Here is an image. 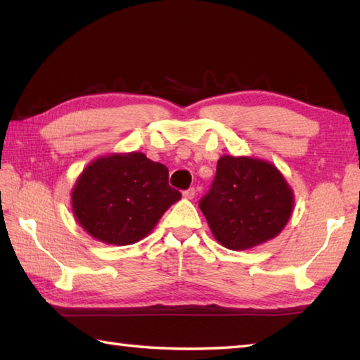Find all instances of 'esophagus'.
Here are the masks:
<instances>
[{
  "label": "esophagus",
  "instance_id": "esophagus-1",
  "mask_svg": "<svg viewBox=\"0 0 360 360\" xmlns=\"http://www.w3.org/2000/svg\"><path fill=\"white\" fill-rule=\"evenodd\" d=\"M182 195H184L186 200H193V198H195V188L190 187L188 190H184V192H182Z\"/></svg>",
  "mask_w": 360,
  "mask_h": 360
}]
</instances>
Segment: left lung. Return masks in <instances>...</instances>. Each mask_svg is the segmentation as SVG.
Listing matches in <instances>:
<instances>
[{
    "mask_svg": "<svg viewBox=\"0 0 360 360\" xmlns=\"http://www.w3.org/2000/svg\"><path fill=\"white\" fill-rule=\"evenodd\" d=\"M200 209L217 241L246 250L275 238L288 224L294 193L277 167L249 156H221Z\"/></svg>",
    "mask_w": 360,
    "mask_h": 360,
    "instance_id": "obj_1",
    "label": "left lung"
}]
</instances>
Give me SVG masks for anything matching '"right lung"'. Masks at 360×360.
I'll use <instances>...</instances> for the list:
<instances>
[{
	"label": "right lung",
	"mask_w": 360,
	"mask_h": 360,
	"mask_svg": "<svg viewBox=\"0 0 360 360\" xmlns=\"http://www.w3.org/2000/svg\"><path fill=\"white\" fill-rule=\"evenodd\" d=\"M168 168L143 153H116L93 160L72 188V212L96 240L128 246L147 236L172 204Z\"/></svg>",
	"instance_id": "add662e5"
}]
</instances>
